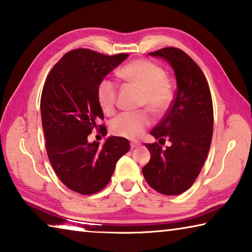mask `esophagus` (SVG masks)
Here are the masks:
<instances>
[{
	"label": "esophagus",
	"mask_w": 252,
	"mask_h": 252,
	"mask_svg": "<svg viewBox=\"0 0 252 252\" xmlns=\"http://www.w3.org/2000/svg\"><path fill=\"white\" fill-rule=\"evenodd\" d=\"M141 144L139 143V142H132L131 143V149H136V148H139Z\"/></svg>",
	"instance_id": "34e87169"
}]
</instances>
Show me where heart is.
<instances>
[{"label": "heart", "instance_id": "obj_1", "mask_svg": "<svg viewBox=\"0 0 252 252\" xmlns=\"http://www.w3.org/2000/svg\"><path fill=\"white\" fill-rule=\"evenodd\" d=\"M120 78L130 82L142 91L141 106L151 112L162 114L171 106L173 93L166 74L154 63L138 59L131 62L118 71ZM97 98L104 113H111L116 107L117 87L111 80L104 79L97 89ZM151 125V117L146 111L125 112L119 114L110 123L113 134L126 139H138Z\"/></svg>", "mask_w": 252, "mask_h": 252}]
</instances>
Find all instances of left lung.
Masks as SVG:
<instances>
[{
  "instance_id": "left-lung-1",
  "label": "left lung",
  "mask_w": 252,
  "mask_h": 252,
  "mask_svg": "<svg viewBox=\"0 0 252 252\" xmlns=\"http://www.w3.org/2000/svg\"><path fill=\"white\" fill-rule=\"evenodd\" d=\"M149 55L172 67L177 91L166 116L151 131L158 142L145 145L151 159L142 173L158 193L178 195L193 185L209 152L214 126L212 95L203 71L183 50L166 47ZM166 138L171 145L163 150Z\"/></svg>"
}]
</instances>
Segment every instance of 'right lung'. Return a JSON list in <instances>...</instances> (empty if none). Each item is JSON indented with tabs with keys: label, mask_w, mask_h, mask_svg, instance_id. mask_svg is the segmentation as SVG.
Returning <instances> with one entry per match:
<instances>
[{
	"label": "right lung",
	"mask_w": 252,
	"mask_h": 252,
	"mask_svg": "<svg viewBox=\"0 0 252 252\" xmlns=\"http://www.w3.org/2000/svg\"><path fill=\"white\" fill-rule=\"evenodd\" d=\"M127 56L71 50L45 81L40 114L47 155L59 180L76 193L91 195L104 189L119 158L130 150L129 141L120 136H109L102 145L88 142V135L103 119L98 86Z\"/></svg>",
	"instance_id": "1"
}]
</instances>
